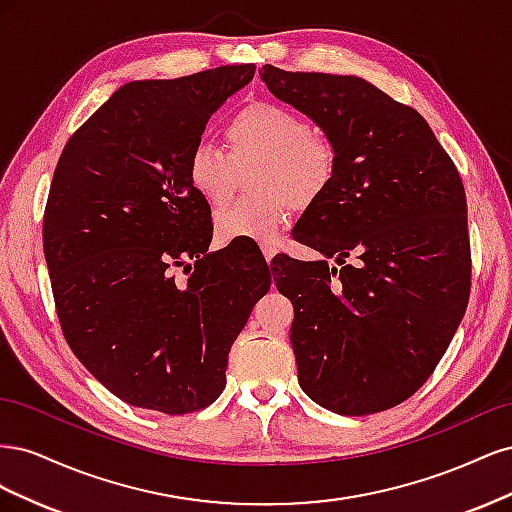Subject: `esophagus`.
<instances>
[{"mask_svg":"<svg viewBox=\"0 0 512 512\" xmlns=\"http://www.w3.org/2000/svg\"><path fill=\"white\" fill-rule=\"evenodd\" d=\"M275 252H277V247H275L273 243H265V245H262V254H265V260H267V262L273 260Z\"/></svg>","mask_w":512,"mask_h":512,"instance_id":"obj_1","label":"esophagus"}]
</instances>
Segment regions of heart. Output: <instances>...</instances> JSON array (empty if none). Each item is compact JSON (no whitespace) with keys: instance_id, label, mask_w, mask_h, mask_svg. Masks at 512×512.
Returning a JSON list of instances; mask_svg holds the SVG:
<instances>
[{"instance_id":"heart-1","label":"heart","mask_w":512,"mask_h":512,"mask_svg":"<svg viewBox=\"0 0 512 512\" xmlns=\"http://www.w3.org/2000/svg\"><path fill=\"white\" fill-rule=\"evenodd\" d=\"M224 138L228 153L200 141L185 158L190 188L213 207L235 190L239 170L256 166L252 185L258 196L237 200L215 215L222 241L269 243L292 207H314L333 188L339 170L335 143L284 104L256 100L241 106L226 121Z\"/></svg>"}]
</instances>
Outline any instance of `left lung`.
Returning <instances> with one entry per match:
<instances>
[{
	"label": "left lung",
	"mask_w": 512,
	"mask_h": 512,
	"mask_svg": "<svg viewBox=\"0 0 512 512\" xmlns=\"http://www.w3.org/2000/svg\"><path fill=\"white\" fill-rule=\"evenodd\" d=\"M260 76L339 153L333 188L292 235L339 269L275 260V286L294 307L299 384L337 414L389 410L427 382L468 307V203L457 166L421 113L359 76L269 64Z\"/></svg>",
	"instance_id": "left-lung-1"
}]
</instances>
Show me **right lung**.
Returning a JSON list of instances; mask_svg holds the SVG:
<instances>
[{"mask_svg": "<svg viewBox=\"0 0 512 512\" xmlns=\"http://www.w3.org/2000/svg\"><path fill=\"white\" fill-rule=\"evenodd\" d=\"M254 72L123 85L59 156L42 224L57 318L76 359L130 406L213 404L230 346L271 288L262 254L209 252L211 207L185 177L209 117Z\"/></svg>", "mask_w": 512, "mask_h": 512, "instance_id": "right-lung-1", "label": "right lung"}]
</instances>
